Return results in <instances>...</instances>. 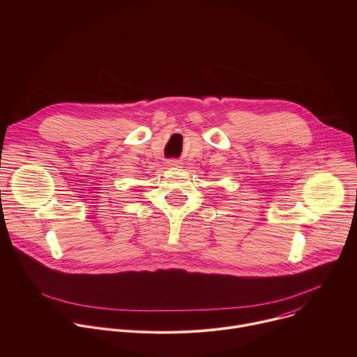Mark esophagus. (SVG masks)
Instances as JSON below:
<instances>
[{"label":"esophagus","mask_w":357,"mask_h":357,"mask_svg":"<svg viewBox=\"0 0 357 357\" xmlns=\"http://www.w3.org/2000/svg\"><path fill=\"white\" fill-rule=\"evenodd\" d=\"M168 165L169 167H174V168H179L182 164L179 162V161H175V160H171V161H168Z\"/></svg>","instance_id":"esophagus-1"}]
</instances>
